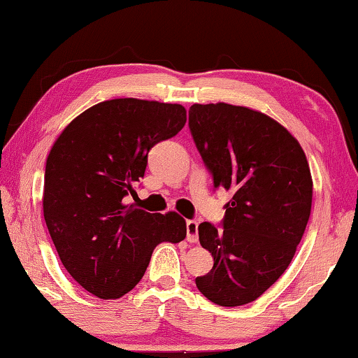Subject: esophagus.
Here are the masks:
<instances>
[{"mask_svg":"<svg viewBox=\"0 0 358 358\" xmlns=\"http://www.w3.org/2000/svg\"><path fill=\"white\" fill-rule=\"evenodd\" d=\"M197 237H199V223L192 220L186 221V239L191 243H196Z\"/></svg>","mask_w":358,"mask_h":358,"instance_id":"34e87169","label":"esophagus"}]
</instances>
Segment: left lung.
I'll use <instances>...</instances> for the list:
<instances>
[{
	"mask_svg": "<svg viewBox=\"0 0 358 358\" xmlns=\"http://www.w3.org/2000/svg\"><path fill=\"white\" fill-rule=\"evenodd\" d=\"M189 129L213 175L231 191L223 229L199 224L213 268L199 292L226 308L259 298L290 266L312 207L309 162L299 141L264 113L229 103H194Z\"/></svg>",
	"mask_w": 358,
	"mask_h": 358,
	"instance_id": "1",
	"label": "left lung"
}]
</instances>
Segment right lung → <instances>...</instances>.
I'll list each match as a JSON object with an SVG mask.
<instances>
[{"mask_svg":"<svg viewBox=\"0 0 358 358\" xmlns=\"http://www.w3.org/2000/svg\"><path fill=\"white\" fill-rule=\"evenodd\" d=\"M185 106L156 100L100 101L64 129L46 161L43 212L65 269L84 290L117 299L137 285L152 250L181 242L177 212L148 213L127 194L145 175L148 151L177 135Z\"/></svg>","mask_w":358,"mask_h":358,"instance_id":"add662e5","label":"right lung"}]
</instances>
